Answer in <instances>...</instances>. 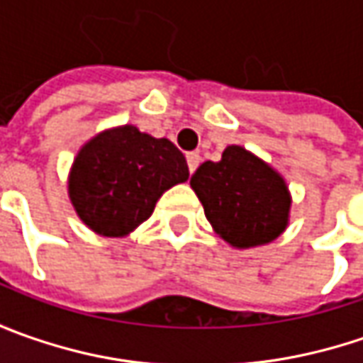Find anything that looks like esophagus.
Listing matches in <instances>:
<instances>
[{
  "label": "esophagus",
  "instance_id": "1",
  "mask_svg": "<svg viewBox=\"0 0 363 363\" xmlns=\"http://www.w3.org/2000/svg\"><path fill=\"white\" fill-rule=\"evenodd\" d=\"M186 160H188L189 174H194V172L198 169V165H200V161H202V157H200V153L191 151V153H188V155H186Z\"/></svg>",
  "mask_w": 363,
  "mask_h": 363
}]
</instances>
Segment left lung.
<instances>
[{"label": "left lung", "mask_w": 363, "mask_h": 363, "mask_svg": "<svg viewBox=\"0 0 363 363\" xmlns=\"http://www.w3.org/2000/svg\"><path fill=\"white\" fill-rule=\"evenodd\" d=\"M214 230L232 246L250 248L285 230L291 198L283 177L238 145L206 161L189 179Z\"/></svg>", "instance_id": "1"}]
</instances>
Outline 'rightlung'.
<instances>
[{
	"mask_svg": "<svg viewBox=\"0 0 363 363\" xmlns=\"http://www.w3.org/2000/svg\"><path fill=\"white\" fill-rule=\"evenodd\" d=\"M189 177L184 153L125 125L80 149L68 194L82 222L103 236H125L151 216L165 189Z\"/></svg>",
	"mask_w": 363,
	"mask_h": 363,
	"instance_id": "1",
	"label": "right lung"
}]
</instances>
